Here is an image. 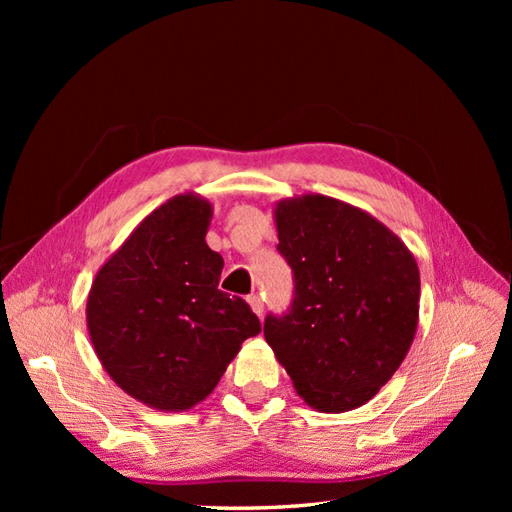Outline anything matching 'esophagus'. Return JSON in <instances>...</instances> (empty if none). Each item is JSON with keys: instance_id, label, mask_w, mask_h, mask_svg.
<instances>
[{"instance_id": "obj_1", "label": "esophagus", "mask_w": 512, "mask_h": 512, "mask_svg": "<svg viewBox=\"0 0 512 512\" xmlns=\"http://www.w3.org/2000/svg\"><path fill=\"white\" fill-rule=\"evenodd\" d=\"M247 303H250V307L254 309V314L262 316V309H265V305H262V299L258 297V294H252V297H247Z\"/></svg>"}]
</instances>
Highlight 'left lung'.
<instances>
[{"label":"left lung","instance_id":"obj_1","mask_svg":"<svg viewBox=\"0 0 512 512\" xmlns=\"http://www.w3.org/2000/svg\"><path fill=\"white\" fill-rule=\"evenodd\" d=\"M273 220L294 301L286 316H267V344L307 406L329 414L359 408L414 342L416 260L374 215L331 196L277 200Z\"/></svg>","mask_w":512,"mask_h":512}]
</instances>
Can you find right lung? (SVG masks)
Masks as SVG:
<instances>
[{"label": "right lung", "instance_id": "right-lung-1", "mask_svg": "<svg viewBox=\"0 0 512 512\" xmlns=\"http://www.w3.org/2000/svg\"><path fill=\"white\" fill-rule=\"evenodd\" d=\"M213 205L194 192L153 209L98 269L87 331L108 376L136 401L185 412L207 399L260 320L218 288L224 258L205 237Z\"/></svg>", "mask_w": 512, "mask_h": 512}]
</instances>
